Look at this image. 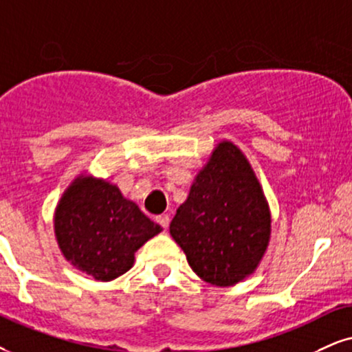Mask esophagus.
Masks as SVG:
<instances>
[{"mask_svg":"<svg viewBox=\"0 0 352 352\" xmlns=\"http://www.w3.org/2000/svg\"><path fill=\"white\" fill-rule=\"evenodd\" d=\"M156 222L162 225L163 228H168L169 227V215L168 214H162L156 217Z\"/></svg>","mask_w":352,"mask_h":352,"instance_id":"34e87169","label":"esophagus"}]
</instances>
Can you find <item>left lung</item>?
<instances>
[{
    "label": "left lung",
    "instance_id": "1",
    "mask_svg": "<svg viewBox=\"0 0 352 352\" xmlns=\"http://www.w3.org/2000/svg\"><path fill=\"white\" fill-rule=\"evenodd\" d=\"M189 266L219 287L253 274L271 238V212L243 151L220 142L169 225Z\"/></svg>",
    "mask_w": 352,
    "mask_h": 352
}]
</instances>
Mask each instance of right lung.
I'll return each mask as SVG.
<instances>
[{
    "label": "right lung",
    "instance_id": "obj_1",
    "mask_svg": "<svg viewBox=\"0 0 352 352\" xmlns=\"http://www.w3.org/2000/svg\"><path fill=\"white\" fill-rule=\"evenodd\" d=\"M54 223L65 259L102 282L127 272L135 251L162 232L117 186L83 175L63 192Z\"/></svg>",
    "mask_w": 352,
    "mask_h": 352
}]
</instances>
